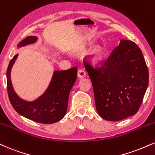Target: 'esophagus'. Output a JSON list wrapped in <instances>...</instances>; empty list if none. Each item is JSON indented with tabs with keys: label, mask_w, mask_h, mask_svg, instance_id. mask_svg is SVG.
<instances>
[{
	"label": "esophagus",
	"mask_w": 155,
	"mask_h": 155,
	"mask_svg": "<svg viewBox=\"0 0 155 155\" xmlns=\"http://www.w3.org/2000/svg\"><path fill=\"white\" fill-rule=\"evenodd\" d=\"M86 76V72L82 69H80L78 71V77L81 79V78H84Z\"/></svg>",
	"instance_id": "esophagus-1"
}]
</instances>
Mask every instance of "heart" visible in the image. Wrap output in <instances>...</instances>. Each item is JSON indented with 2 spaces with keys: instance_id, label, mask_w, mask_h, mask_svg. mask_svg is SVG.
<instances>
[{
  "instance_id": "obj_1",
  "label": "heart",
  "mask_w": 155,
  "mask_h": 155,
  "mask_svg": "<svg viewBox=\"0 0 155 155\" xmlns=\"http://www.w3.org/2000/svg\"><path fill=\"white\" fill-rule=\"evenodd\" d=\"M88 50V48L87 47H82L79 48L77 51L76 52V53L77 55H82L84 54ZM105 50L104 46H102V45H96L94 47L91 48V50H89V61L92 64H97L98 63H100V61L103 59L104 56H105Z\"/></svg>"
}]
</instances>
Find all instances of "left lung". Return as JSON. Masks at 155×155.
Returning <instances> with one entry per match:
<instances>
[{
    "label": "left lung",
    "mask_w": 155,
    "mask_h": 155,
    "mask_svg": "<svg viewBox=\"0 0 155 155\" xmlns=\"http://www.w3.org/2000/svg\"><path fill=\"white\" fill-rule=\"evenodd\" d=\"M120 44L102 66H84L92 81L96 109L106 120L118 121L135 115L149 84V71L142 52L127 40Z\"/></svg>",
    "instance_id": "obj_1"
}]
</instances>
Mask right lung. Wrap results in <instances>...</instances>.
<instances>
[{"instance_id": "obj_1", "label": "right lung", "mask_w": 155, "mask_h": 155, "mask_svg": "<svg viewBox=\"0 0 155 155\" xmlns=\"http://www.w3.org/2000/svg\"><path fill=\"white\" fill-rule=\"evenodd\" d=\"M38 37L29 36L18 44L17 48L37 42ZM18 54L11 60L7 68V90L11 104L18 114L35 122L51 124L61 120L66 113L71 90L76 82L77 68L55 71L47 89L33 101L23 100L16 94L11 79V71Z\"/></svg>"}]
</instances>
